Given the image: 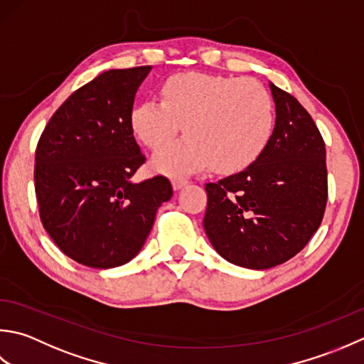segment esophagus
I'll use <instances>...</instances> for the list:
<instances>
[{
	"label": "esophagus",
	"instance_id": "1",
	"mask_svg": "<svg viewBox=\"0 0 364 364\" xmlns=\"http://www.w3.org/2000/svg\"><path fill=\"white\" fill-rule=\"evenodd\" d=\"M185 185H188V182L185 181V179H174L173 181V188L177 191V190H181V188H183Z\"/></svg>",
	"mask_w": 364,
	"mask_h": 364
}]
</instances>
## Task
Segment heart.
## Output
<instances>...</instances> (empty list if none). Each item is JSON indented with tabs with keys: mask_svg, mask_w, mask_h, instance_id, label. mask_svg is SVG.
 Segmentation results:
<instances>
[{
	"mask_svg": "<svg viewBox=\"0 0 364 364\" xmlns=\"http://www.w3.org/2000/svg\"><path fill=\"white\" fill-rule=\"evenodd\" d=\"M277 111L270 92L250 78L188 72L163 87V102H147L133 113L138 138L166 151L183 128L187 141L154 159V169L181 177L210 168L232 176L248 169L269 146Z\"/></svg>",
	"mask_w": 364,
	"mask_h": 364,
	"instance_id": "obj_1",
	"label": "heart"
}]
</instances>
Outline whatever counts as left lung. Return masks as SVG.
Masks as SVG:
<instances>
[{
  "mask_svg": "<svg viewBox=\"0 0 364 364\" xmlns=\"http://www.w3.org/2000/svg\"><path fill=\"white\" fill-rule=\"evenodd\" d=\"M275 130L248 169L207 183L204 229L228 262L265 270L305 248L328 198L325 143L294 95L269 83Z\"/></svg>",
  "mask_w": 364,
  "mask_h": 364,
  "instance_id": "left-lung-1",
  "label": "left lung"
}]
</instances>
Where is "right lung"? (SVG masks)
<instances>
[{"instance_id":"right-lung-1","label":"right lung","mask_w":364,"mask_h":364,"mask_svg":"<svg viewBox=\"0 0 364 364\" xmlns=\"http://www.w3.org/2000/svg\"><path fill=\"white\" fill-rule=\"evenodd\" d=\"M151 69L100 73L58 108L37 144L34 182L42 225L65 256L92 269L132 261L155 212L173 196L166 177L132 179L144 163L133 136V102Z\"/></svg>"}]
</instances>
